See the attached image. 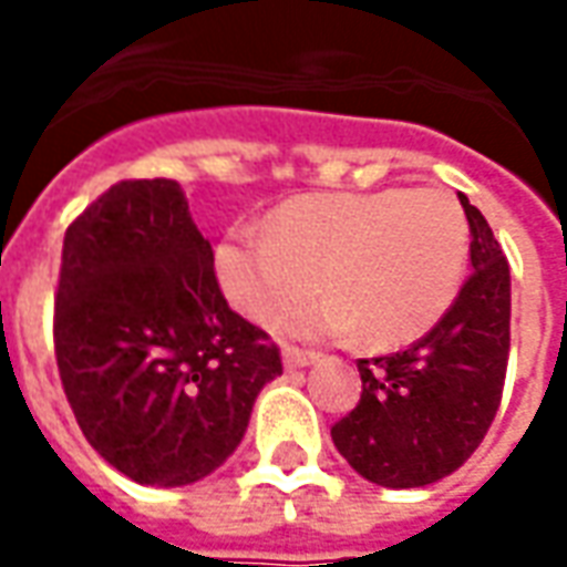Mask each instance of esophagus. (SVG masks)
I'll return each instance as SVG.
<instances>
[{
  "mask_svg": "<svg viewBox=\"0 0 567 567\" xmlns=\"http://www.w3.org/2000/svg\"><path fill=\"white\" fill-rule=\"evenodd\" d=\"M282 361L288 370H300L309 368V364H316L319 361V352H307V349H295V346H288L282 352Z\"/></svg>",
  "mask_w": 567,
  "mask_h": 567,
  "instance_id": "obj_1",
  "label": "esophagus"
}]
</instances>
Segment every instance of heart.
Returning <instances> with one entry per match:
<instances>
[{
    "label": "heart",
    "mask_w": 567,
    "mask_h": 567,
    "mask_svg": "<svg viewBox=\"0 0 567 567\" xmlns=\"http://www.w3.org/2000/svg\"><path fill=\"white\" fill-rule=\"evenodd\" d=\"M467 221L440 190L312 194L272 212L264 230L234 227L212 264L227 303L270 321L319 288L328 297L291 309L279 328L297 337H343L401 346L434 328L458 295Z\"/></svg>",
    "instance_id": "heart-1"
}]
</instances>
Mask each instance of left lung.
I'll use <instances>...</instances> for the list:
<instances>
[{
  "label": "left lung",
  "instance_id": "obj_1",
  "mask_svg": "<svg viewBox=\"0 0 567 567\" xmlns=\"http://www.w3.org/2000/svg\"><path fill=\"white\" fill-rule=\"evenodd\" d=\"M471 227V276L431 331L392 355L358 358L361 401L331 437L358 474L416 488L458 471L498 413L511 355V267L483 212Z\"/></svg>",
  "mask_w": 567,
  "mask_h": 567
}]
</instances>
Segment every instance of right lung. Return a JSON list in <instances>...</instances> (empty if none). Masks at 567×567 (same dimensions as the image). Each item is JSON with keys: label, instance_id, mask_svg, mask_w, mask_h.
Here are the masks:
<instances>
[{"label": "right lung", "instance_id": "add662e5", "mask_svg": "<svg viewBox=\"0 0 567 567\" xmlns=\"http://www.w3.org/2000/svg\"><path fill=\"white\" fill-rule=\"evenodd\" d=\"M63 392L93 450L142 486L221 467L279 346L227 307L173 178H127L69 224L54 300Z\"/></svg>", "mask_w": 567, "mask_h": 567}]
</instances>
